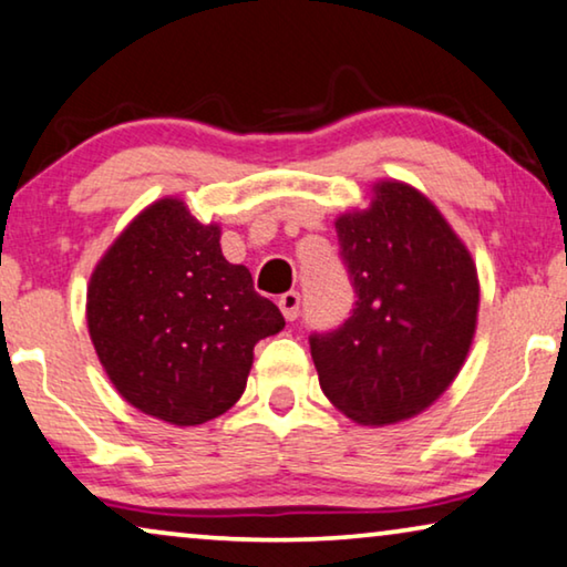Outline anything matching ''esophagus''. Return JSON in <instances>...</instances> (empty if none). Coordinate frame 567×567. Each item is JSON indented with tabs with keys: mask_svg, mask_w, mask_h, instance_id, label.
Here are the masks:
<instances>
[{
	"mask_svg": "<svg viewBox=\"0 0 567 567\" xmlns=\"http://www.w3.org/2000/svg\"><path fill=\"white\" fill-rule=\"evenodd\" d=\"M277 306H280L282 316H285L287 320H295V318H298V312H300V292L290 290V292L280 295V300H277Z\"/></svg>",
	"mask_w": 567,
	"mask_h": 567,
	"instance_id": "34e87169",
	"label": "esophagus"
}]
</instances>
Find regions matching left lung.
I'll return each instance as SVG.
<instances>
[{
  "mask_svg": "<svg viewBox=\"0 0 567 567\" xmlns=\"http://www.w3.org/2000/svg\"><path fill=\"white\" fill-rule=\"evenodd\" d=\"M333 224L357 306L341 328L310 336L320 390L359 425L417 417L466 364L478 323L476 261L435 203L392 177Z\"/></svg>",
  "mask_w": 567,
  "mask_h": 567,
  "instance_id": "obj_1",
  "label": "left lung"
}]
</instances>
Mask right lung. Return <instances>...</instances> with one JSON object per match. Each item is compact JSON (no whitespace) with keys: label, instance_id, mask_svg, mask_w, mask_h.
<instances>
[{"label":"right lung","instance_id":"obj_1","mask_svg":"<svg viewBox=\"0 0 567 567\" xmlns=\"http://www.w3.org/2000/svg\"><path fill=\"white\" fill-rule=\"evenodd\" d=\"M86 323L96 357L132 408L193 427L224 415L247 390L255 343L285 318L255 292L249 269L221 255V226L183 198L142 208L99 259Z\"/></svg>","mask_w":567,"mask_h":567}]
</instances>
